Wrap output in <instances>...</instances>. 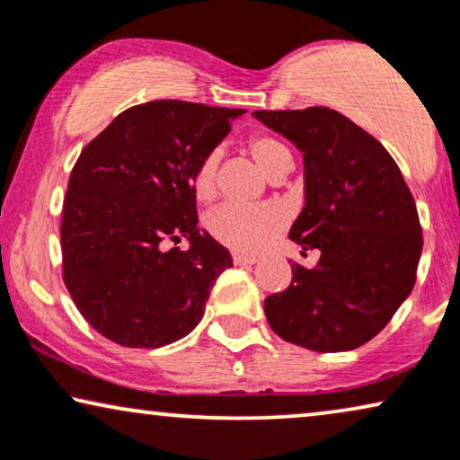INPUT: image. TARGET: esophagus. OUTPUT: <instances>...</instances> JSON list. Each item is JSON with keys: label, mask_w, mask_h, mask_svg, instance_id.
<instances>
[{"label": "esophagus", "mask_w": 460, "mask_h": 460, "mask_svg": "<svg viewBox=\"0 0 460 460\" xmlns=\"http://www.w3.org/2000/svg\"><path fill=\"white\" fill-rule=\"evenodd\" d=\"M234 262H235V265H254V262H259V256L234 252Z\"/></svg>", "instance_id": "1"}]
</instances>
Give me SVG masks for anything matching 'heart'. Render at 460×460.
Instances as JSON below:
<instances>
[{
  "label": "heart",
  "instance_id": "b5f03b06",
  "mask_svg": "<svg viewBox=\"0 0 460 460\" xmlns=\"http://www.w3.org/2000/svg\"><path fill=\"white\" fill-rule=\"evenodd\" d=\"M248 151L269 179L281 170L292 168L290 149L271 134H252L248 138ZM217 170L218 151L206 153L195 166L191 187L199 201H210L217 195ZM284 214L271 206H243L226 201L206 217L208 234L237 252H259L284 231Z\"/></svg>",
  "mask_w": 460,
  "mask_h": 460
}]
</instances>
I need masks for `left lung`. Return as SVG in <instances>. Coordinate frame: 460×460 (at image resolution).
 <instances>
[{"instance_id": "8db88e82", "label": "left lung", "mask_w": 460, "mask_h": 460, "mask_svg": "<svg viewBox=\"0 0 460 460\" xmlns=\"http://www.w3.org/2000/svg\"><path fill=\"white\" fill-rule=\"evenodd\" d=\"M305 155V208L290 240L317 250L314 267L292 262L284 292L265 298L271 330L311 351H351L381 332L412 292L422 226L395 159L328 107L254 111Z\"/></svg>"}]
</instances>
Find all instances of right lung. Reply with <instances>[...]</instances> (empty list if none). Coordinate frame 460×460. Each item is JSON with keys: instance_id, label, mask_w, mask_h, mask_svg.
<instances>
[{"instance_id": "obj_1", "label": "right lung", "mask_w": 460, "mask_h": 460, "mask_svg": "<svg viewBox=\"0 0 460 460\" xmlns=\"http://www.w3.org/2000/svg\"><path fill=\"white\" fill-rule=\"evenodd\" d=\"M242 109L151 101L79 153L60 220L63 279L96 332L157 349L198 326L229 250L198 229L193 170ZM182 236L190 248L165 250Z\"/></svg>"}]
</instances>
